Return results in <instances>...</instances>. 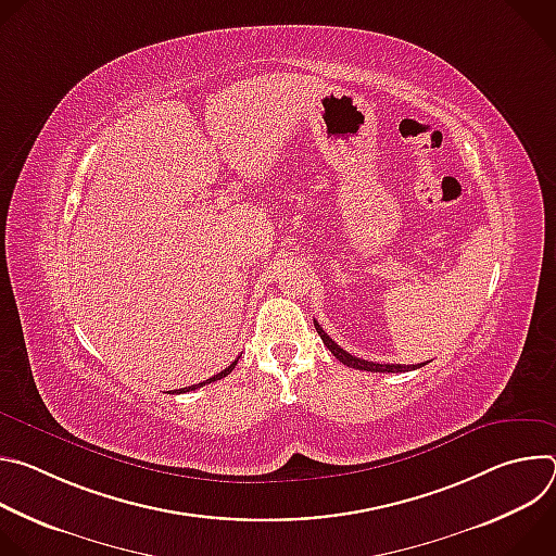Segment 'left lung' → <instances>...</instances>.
I'll use <instances>...</instances> for the list:
<instances>
[{"label":"left lung","instance_id":"obj_1","mask_svg":"<svg viewBox=\"0 0 556 556\" xmlns=\"http://www.w3.org/2000/svg\"><path fill=\"white\" fill-rule=\"evenodd\" d=\"M314 328H316V332H319V337H321V341H324V345L343 363V365H348V367H354V369H363V371H382V374H399V371H412V369H418V367H425L427 363H418V365H389V363H371V361H365V358H356V356H352V354H348L341 345H337L328 334H326V330L314 321Z\"/></svg>","mask_w":556,"mask_h":556}]
</instances>
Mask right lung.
<instances>
[{"label":"right lung","mask_w":556,"mask_h":556,"mask_svg":"<svg viewBox=\"0 0 556 556\" xmlns=\"http://www.w3.org/2000/svg\"><path fill=\"white\" fill-rule=\"evenodd\" d=\"M235 365H237V361L235 363H230L226 369H222L219 374H215V376H211L208 380H204V382H198V384H191V387H185V389H174V393H185V391H193V389H198V387H202V384H208V382H215V380H219V378H224V376H228L232 369H235Z\"/></svg>","instance_id":"1"}]
</instances>
